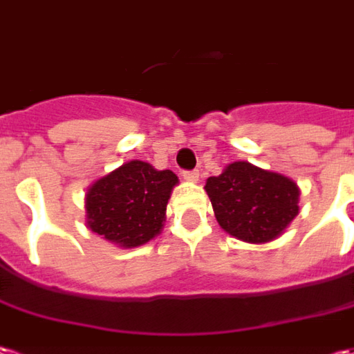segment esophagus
Segmentation results:
<instances>
[{
  "mask_svg": "<svg viewBox=\"0 0 354 354\" xmlns=\"http://www.w3.org/2000/svg\"><path fill=\"white\" fill-rule=\"evenodd\" d=\"M182 176H184V180H187V182H197V180H199V172H197V170H186Z\"/></svg>",
  "mask_w": 354,
  "mask_h": 354,
  "instance_id": "esophagus-1",
  "label": "esophagus"
}]
</instances>
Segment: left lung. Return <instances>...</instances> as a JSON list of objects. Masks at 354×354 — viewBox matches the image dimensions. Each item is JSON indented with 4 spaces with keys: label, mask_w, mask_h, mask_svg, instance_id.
<instances>
[{
    "label": "left lung",
    "mask_w": 354,
    "mask_h": 354,
    "mask_svg": "<svg viewBox=\"0 0 354 354\" xmlns=\"http://www.w3.org/2000/svg\"><path fill=\"white\" fill-rule=\"evenodd\" d=\"M205 192L221 228L250 244L275 240L298 215L297 184L246 160L230 162L223 174L207 178Z\"/></svg>",
    "instance_id": "1"
}]
</instances>
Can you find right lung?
Here are the masks:
<instances>
[{
    "label": "right lung",
    "instance_id": "add662e5",
    "mask_svg": "<svg viewBox=\"0 0 354 354\" xmlns=\"http://www.w3.org/2000/svg\"><path fill=\"white\" fill-rule=\"evenodd\" d=\"M178 176L143 160H129L88 187L86 227L122 248H137L160 234Z\"/></svg>",
    "mask_w": 354,
    "mask_h": 354
}]
</instances>
